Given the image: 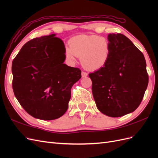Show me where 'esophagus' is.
Masks as SVG:
<instances>
[{"mask_svg":"<svg viewBox=\"0 0 158 158\" xmlns=\"http://www.w3.org/2000/svg\"><path fill=\"white\" fill-rule=\"evenodd\" d=\"M87 76H88L87 73H85V72H84V71L82 72V77H86Z\"/></svg>","mask_w":158,"mask_h":158,"instance_id":"34e87169","label":"esophagus"}]
</instances>
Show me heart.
<instances>
[{
	"instance_id": "obj_1",
	"label": "heart",
	"mask_w": 158,
	"mask_h": 158,
	"mask_svg": "<svg viewBox=\"0 0 158 158\" xmlns=\"http://www.w3.org/2000/svg\"><path fill=\"white\" fill-rule=\"evenodd\" d=\"M109 43L105 37L98 35H79L73 38L70 47L65 49V56L70 62L77 56L85 69L96 70L106 64L109 56Z\"/></svg>"
}]
</instances>
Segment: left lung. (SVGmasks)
I'll return each instance as SVG.
<instances>
[{
	"label": "left lung",
	"instance_id": "obj_1",
	"mask_svg": "<svg viewBox=\"0 0 158 158\" xmlns=\"http://www.w3.org/2000/svg\"><path fill=\"white\" fill-rule=\"evenodd\" d=\"M110 52L102 68L89 74L98 109L111 117L133 112L140 106L148 84L142 52L121 33L108 35Z\"/></svg>",
	"mask_w": 158,
	"mask_h": 158
}]
</instances>
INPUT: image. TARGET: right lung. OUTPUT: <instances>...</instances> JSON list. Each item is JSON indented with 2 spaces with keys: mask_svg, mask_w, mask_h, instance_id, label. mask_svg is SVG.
<instances>
[{
  "mask_svg": "<svg viewBox=\"0 0 158 158\" xmlns=\"http://www.w3.org/2000/svg\"><path fill=\"white\" fill-rule=\"evenodd\" d=\"M55 35L27 41L12 64L14 95L28 114L41 120L63 115L72 86L82 76L80 69L63 63L65 47Z\"/></svg>",
  "mask_w": 158,
  "mask_h": 158,
  "instance_id": "add662e5",
  "label": "right lung"
}]
</instances>
